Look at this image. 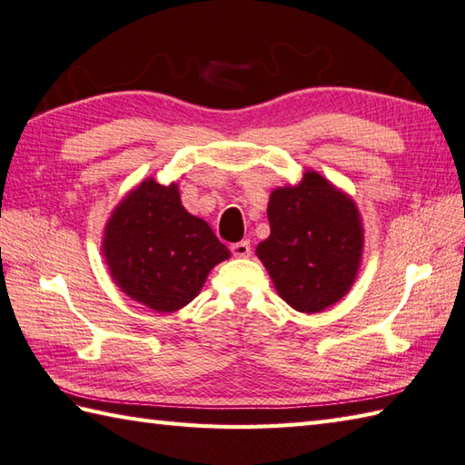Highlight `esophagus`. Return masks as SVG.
I'll return each mask as SVG.
<instances>
[{
    "mask_svg": "<svg viewBox=\"0 0 465 465\" xmlns=\"http://www.w3.org/2000/svg\"><path fill=\"white\" fill-rule=\"evenodd\" d=\"M231 252L234 256H239V259H246V256H251V242L249 241L234 242V244H231Z\"/></svg>",
    "mask_w": 465,
    "mask_h": 465,
    "instance_id": "1",
    "label": "esophagus"
}]
</instances>
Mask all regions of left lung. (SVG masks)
<instances>
[{
    "mask_svg": "<svg viewBox=\"0 0 465 465\" xmlns=\"http://www.w3.org/2000/svg\"><path fill=\"white\" fill-rule=\"evenodd\" d=\"M271 236L256 254L276 292L298 312H320L354 284L364 249L356 203L322 174L306 171L294 187H278L268 201Z\"/></svg>",
    "mask_w": 465,
    "mask_h": 465,
    "instance_id": "1",
    "label": "left lung"
}]
</instances>
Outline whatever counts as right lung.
I'll return each instance as SVG.
<instances>
[{"label":"right lung","instance_id":"add662e5","mask_svg":"<svg viewBox=\"0 0 465 465\" xmlns=\"http://www.w3.org/2000/svg\"><path fill=\"white\" fill-rule=\"evenodd\" d=\"M103 256L113 281L133 301L174 312L201 292L211 268L231 252L181 204L177 183L164 187L147 179L113 211Z\"/></svg>","mask_w":465,"mask_h":465}]
</instances>
